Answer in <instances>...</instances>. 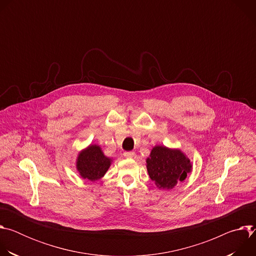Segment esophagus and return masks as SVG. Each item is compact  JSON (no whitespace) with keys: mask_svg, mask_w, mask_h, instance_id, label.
I'll list each match as a JSON object with an SVG mask.
<instances>
[{"mask_svg":"<svg viewBox=\"0 0 256 256\" xmlns=\"http://www.w3.org/2000/svg\"><path fill=\"white\" fill-rule=\"evenodd\" d=\"M124 156L126 158H132L134 156V151H126L124 153Z\"/></svg>","mask_w":256,"mask_h":256,"instance_id":"1","label":"esophagus"}]
</instances>
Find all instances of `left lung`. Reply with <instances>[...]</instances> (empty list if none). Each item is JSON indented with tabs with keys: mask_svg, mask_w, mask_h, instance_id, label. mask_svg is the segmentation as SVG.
Wrapping results in <instances>:
<instances>
[{
	"mask_svg": "<svg viewBox=\"0 0 256 256\" xmlns=\"http://www.w3.org/2000/svg\"><path fill=\"white\" fill-rule=\"evenodd\" d=\"M150 178L159 188H173L178 181H184L192 170L190 161L179 150L162 146L155 147L147 159Z\"/></svg>",
	"mask_w": 256,
	"mask_h": 256,
	"instance_id": "8db88e82",
	"label": "left lung"
}]
</instances>
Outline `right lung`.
Masks as SVG:
<instances>
[{
    "label": "right lung",
    "mask_w": 256,
    "mask_h": 256,
    "mask_svg": "<svg viewBox=\"0 0 256 256\" xmlns=\"http://www.w3.org/2000/svg\"><path fill=\"white\" fill-rule=\"evenodd\" d=\"M110 162V159L103 155L98 146L92 144L79 155L77 168L83 178L94 181L106 173Z\"/></svg>",
    "instance_id": "right-lung-1"
}]
</instances>
